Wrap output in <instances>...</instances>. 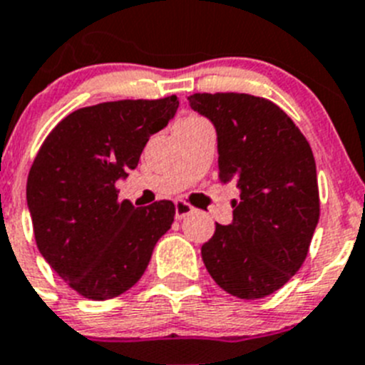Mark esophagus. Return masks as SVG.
<instances>
[{
	"instance_id": "1",
	"label": "esophagus",
	"mask_w": 365,
	"mask_h": 365,
	"mask_svg": "<svg viewBox=\"0 0 365 365\" xmlns=\"http://www.w3.org/2000/svg\"><path fill=\"white\" fill-rule=\"evenodd\" d=\"M175 207H176V218H178V220H182V218H185V216H189V215H192V212H196L195 207L190 205V203L183 202V200H176Z\"/></svg>"
}]
</instances>
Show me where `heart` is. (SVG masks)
<instances>
[{
  "label": "heart",
  "instance_id": "1",
  "mask_svg": "<svg viewBox=\"0 0 365 365\" xmlns=\"http://www.w3.org/2000/svg\"><path fill=\"white\" fill-rule=\"evenodd\" d=\"M185 120H198V118H195V116H190V118H185Z\"/></svg>",
  "mask_w": 365,
  "mask_h": 365
}]
</instances>
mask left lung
<instances>
[{"label": "left lung", "mask_w": 365, "mask_h": 365, "mask_svg": "<svg viewBox=\"0 0 365 365\" xmlns=\"http://www.w3.org/2000/svg\"><path fill=\"white\" fill-rule=\"evenodd\" d=\"M190 109L218 134V178L232 183V223L202 245L212 280L256 300L287 284L304 264L320 218L314 156L294 121L265 98L196 93Z\"/></svg>", "instance_id": "1"}]
</instances>
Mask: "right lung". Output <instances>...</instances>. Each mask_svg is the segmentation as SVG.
Masks as SVG:
<instances>
[{
  "label": "right lung",
  "instance_id": "add662e5",
  "mask_svg": "<svg viewBox=\"0 0 365 365\" xmlns=\"http://www.w3.org/2000/svg\"><path fill=\"white\" fill-rule=\"evenodd\" d=\"M178 105V98L167 96L83 107L39 147L27 180L36 245L81 297L110 300L129 291L175 222L170 200L134 207L118 200L116 182L136 169L149 138Z\"/></svg>",
  "mask_w": 365,
  "mask_h": 365
}]
</instances>
